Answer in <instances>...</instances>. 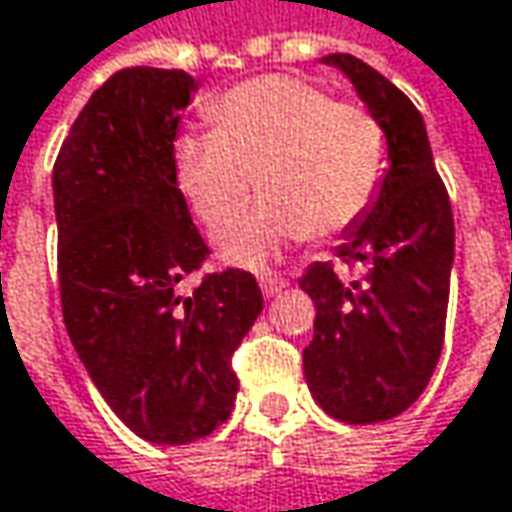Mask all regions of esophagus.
<instances>
[{"label":"esophagus","mask_w":512,"mask_h":512,"mask_svg":"<svg viewBox=\"0 0 512 512\" xmlns=\"http://www.w3.org/2000/svg\"><path fill=\"white\" fill-rule=\"evenodd\" d=\"M259 285H262V294L265 297H276L285 285H288V279H282V276H271V274H265L262 279H259Z\"/></svg>","instance_id":"1"}]
</instances>
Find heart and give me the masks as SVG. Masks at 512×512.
<instances>
[{
    "mask_svg": "<svg viewBox=\"0 0 512 512\" xmlns=\"http://www.w3.org/2000/svg\"><path fill=\"white\" fill-rule=\"evenodd\" d=\"M209 119L215 130H183L171 142L174 180L192 212L221 230L253 183L265 192L218 241L227 262L262 265L291 241L344 233L382 189V122L311 81H244L209 104Z\"/></svg>",
    "mask_w": 512,
    "mask_h": 512,
    "instance_id": "heart-1",
    "label": "heart"
}]
</instances>
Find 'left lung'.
Masks as SVG:
<instances>
[{
	"label": "left lung",
	"mask_w": 512,
	"mask_h": 512,
	"mask_svg": "<svg viewBox=\"0 0 512 512\" xmlns=\"http://www.w3.org/2000/svg\"><path fill=\"white\" fill-rule=\"evenodd\" d=\"M323 63L341 69L382 122L387 171L373 206L338 247L347 265L367 268L364 279L344 282L329 262H314L300 279L317 309L303 370L329 417L370 425L408 411L440 361L455 218L411 98L358 57Z\"/></svg>",
	"instance_id": "1"
}]
</instances>
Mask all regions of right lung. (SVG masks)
<instances>
[{"instance_id":"right-lung-1","label":"right lung","mask_w":512,"mask_h":512,"mask_svg":"<svg viewBox=\"0 0 512 512\" xmlns=\"http://www.w3.org/2000/svg\"><path fill=\"white\" fill-rule=\"evenodd\" d=\"M195 78L133 66L92 92L52 189L63 323L92 384L148 443L183 446L233 414V352L262 311L256 276L206 274L209 247L174 180L171 142Z\"/></svg>"}]
</instances>
